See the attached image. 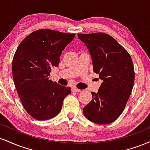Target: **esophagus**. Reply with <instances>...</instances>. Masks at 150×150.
Wrapping results in <instances>:
<instances>
[{
  "label": "esophagus",
  "mask_w": 150,
  "mask_h": 150,
  "mask_svg": "<svg viewBox=\"0 0 150 150\" xmlns=\"http://www.w3.org/2000/svg\"><path fill=\"white\" fill-rule=\"evenodd\" d=\"M80 91H81L80 89L75 88V87H74V88L72 89V92H80Z\"/></svg>",
  "instance_id": "esophagus-1"
}]
</instances>
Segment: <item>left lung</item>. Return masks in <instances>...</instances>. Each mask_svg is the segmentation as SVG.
<instances>
[{
	"mask_svg": "<svg viewBox=\"0 0 150 150\" xmlns=\"http://www.w3.org/2000/svg\"><path fill=\"white\" fill-rule=\"evenodd\" d=\"M92 56L93 70L102 83L83 108L86 118L97 124H108L120 116L135 80L130 55L115 39L103 32L78 34Z\"/></svg>",
	"mask_w": 150,
	"mask_h": 150,
	"instance_id": "1",
	"label": "left lung"
}]
</instances>
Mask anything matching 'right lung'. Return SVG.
Segmentation results:
<instances>
[{
	"instance_id": "add662e5",
	"label": "right lung",
	"mask_w": 150,
	"mask_h": 150,
	"mask_svg": "<svg viewBox=\"0 0 150 150\" xmlns=\"http://www.w3.org/2000/svg\"><path fill=\"white\" fill-rule=\"evenodd\" d=\"M75 34L42 29L22 40L12 64L13 80L24 108L34 119L49 120L61 111L70 87L49 80L51 69L57 67L65 47Z\"/></svg>"
}]
</instances>
